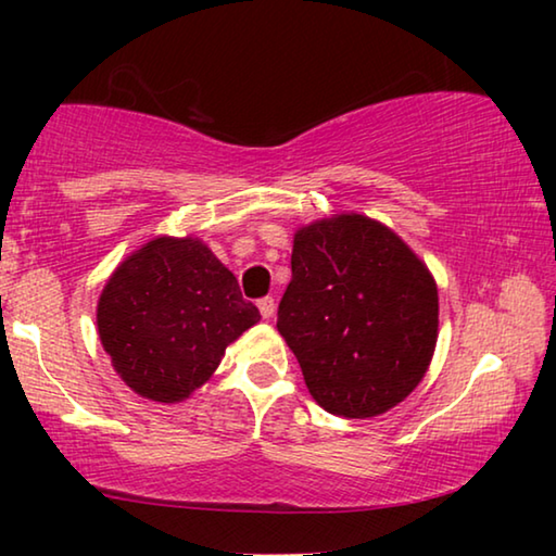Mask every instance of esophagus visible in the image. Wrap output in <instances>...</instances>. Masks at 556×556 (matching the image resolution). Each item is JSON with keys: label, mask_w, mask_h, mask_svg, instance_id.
Wrapping results in <instances>:
<instances>
[{"label": "esophagus", "mask_w": 556, "mask_h": 556, "mask_svg": "<svg viewBox=\"0 0 556 556\" xmlns=\"http://www.w3.org/2000/svg\"><path fill=\"white\" fill-rule=\"evenodd\" d=\"M257 306H260V314L265 316V318H271V316H275V312H277V304H275V299H271V296L260 299Z\"/></svg>", "instance_id": "esophagus-1"}]
</instances>
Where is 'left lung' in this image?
Masks as SVG:
<instances>
[{
	"mask_svg": "<svg viewBox=\"0 0 556 556\" xmlns=\"http://www.w3.org/2000/svg\"><path fill=\"white\" fill-rule=\"evenodd\" d=\"M277 331L326 412L378 417L429 370L439 338L437 281L388 225L338 213L294 232Z\"/></svg>",
	"mask_w": 556,
	"mask_h": 556,
	"instance_id": "left-lung-1",
	"label": "left lung"
}]
</instances>
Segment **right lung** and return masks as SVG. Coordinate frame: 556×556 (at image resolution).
Here are the masks:
<instances>
[{
    "label": "right lung",
    "instance_id": "obj_1",
    "mask_svg": "<svg viewBox=\"0 0 556 556\" xmlns=\"http://www.w3.org/2000/svg\"><path fill=\"white\" fill-rule=\"evenodd\" d=\"M203 240L159 235L119 262L98 299V336L127 388L176 404L211 380L225 348L260 321Z\"/></svg>",
    "mask_w": 556,
    "mask_h": 556
}]
</instances>
